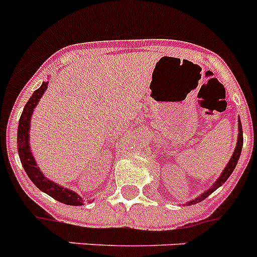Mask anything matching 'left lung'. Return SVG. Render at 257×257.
Segmentation results:
<instances>
[{"mask_svg":"<svg viewBox=\"0 0 257 257\" xmlns=\"http://www.w3.org/2000/svg\"><path fill=\"white\" fill-rule=\"evenodd\" d=\"M242 146H243V131H242V124H240V120H239L238 143H236V148L234 150V153H233V156H231V159H230L229 164L226 165V168L223 169L222 174L220 175V178L217 179L216 183H214V185L212 186L209 190H207V191L204 192V194H201L199 197H196V199H194V200H191V201H188L187 205H190V204H196V203H200V201H203L204 199H207V197L209 196L212 192L216 191L217 188L220 187L222 183H225V182H226V179L229 178L230 174H231L234 169H235L236 164H238V160H239V157H240V152H242Z\"/></svg>","mask_w":257,"mask_h":257,"instance_id":"1","label":"left lung"}]
</instances>
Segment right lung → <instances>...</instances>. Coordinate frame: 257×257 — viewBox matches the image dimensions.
Here are the masks:
<instances>
[{
  "mask_svg": "<svg viewBox=\"0 0 257 257\" xmlns=\"http://www.w3.org/2000/svg\"><path fill=\"white\" fill-rule=\"evenodd\" d=\"M48 83H43L40 88H37L34 92V95L31 96V98L27 101L26 106L23 109V113L19 119L18 126V153L21 157V162L23 165L24 170L30 177V179L35 183V186L40 188L41 191L52 196L53 199L58 200L60 203L67 204V205H82V197L75 194L71 190L63 188L62 186L56 185L54 182L49 181L43 175V173L39 170L35 161L34 156L30 151V123H31V115L34 111L35 106L37 105L41 96L44 95V92L47 91Z\"/></svg>",
  "mask_w": 257,
  "mask_h": 257,
  "instance_id": "add662e5",
  "label": "right lung"
}]
</instances>
